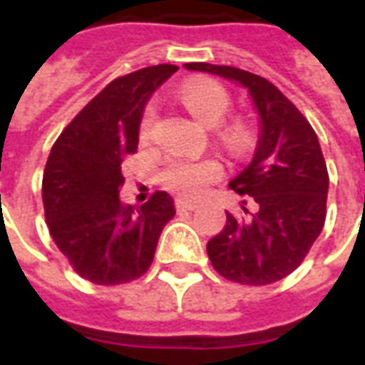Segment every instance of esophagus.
Returning a JSON list of instances; mask_svg holds the SVG:
<instances>
[{
	"label": "esophagus",
	"mask_w": 365,
	"mask_h": 365,
	"mask_svg": "<svg viewBox=\"0 0 365 365\" xmlns=\"http://www.w3.org/2000/svg\"><path fill=\"white\" fill-rule=\"evenodd\" d=\"M195 207H197L195 201H190V199H183V197L175 199V209H178V211H193Z\"/></svg>",
	"instance_id": "obj_1"
}]
</instances>
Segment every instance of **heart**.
<instances>
[{"label": "heart", "mask_w": 365, "mask_h": 365, "mask_svg": "<svg viewBox=\"0 0 365 365\" xmlns=\"http://www.w3.org/2000/svg\"><path fill=\"white\" fill-rule=\"evenodd\" d=\"M180 99L185 105V109L205 127L219 125L230 109L229 91L213 80H187L180 88ZM152 123H154V113L152 109H146L138 130L143 143L150 138ZM221 138L230 150L242 152L250 143V128L242 120H235L222 128ZM219 175H221V166L213 160H203V162L172 160L162 172V183L174 193L185 197H199L207 190V185L213 183Z\"/></svg>", "instance_id": "b5f03b06"}]
</instances>
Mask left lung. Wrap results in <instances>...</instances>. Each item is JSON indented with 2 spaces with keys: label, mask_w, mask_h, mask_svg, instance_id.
Listing matches in <instances>:
<instances>
[{
  "label": "left lung",
  "mask_w": 365,
  "mask_h": 365,
  "mask_svg": "<svg viewBox=\"0 0 365 365\" xmlns=\"http://www.w3.org/2000/svg\"><path fill=\"white\" fill-rule=\"evenodd\" d=\"M183 68L240 83L260 117L252 162L229 183L245 195V215L227 213L225 229L207 242L209 260L230 282H279L305 260L324 227L329 172L319 138L297 107L266 78L207 62ZM248 200L252 212L245 207Z\"/></svg>",
  "instance_id": "obj_1"
}]
</instances>
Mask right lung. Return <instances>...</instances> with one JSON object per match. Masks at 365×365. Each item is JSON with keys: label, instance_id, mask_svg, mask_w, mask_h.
<instances>
[{"label": "right lung", "instance_id": "1", "mask_svg": "<svg viewBox=\"0 0 365 365\" xmlns=\"http://www.w3.org/2000/svg\"><path fill=\"white\" fill-rule=\"evenodd\" d=\"M178 72L158 64L113 80L54 143L43 174L46 225L76 274L97 285L133 282L150 268L174 199L156 191L140 207L123 205V158L135 154L144 107Z\"/></svg>", "mask_w": 365, "mask_h": 365}]
</instances>
